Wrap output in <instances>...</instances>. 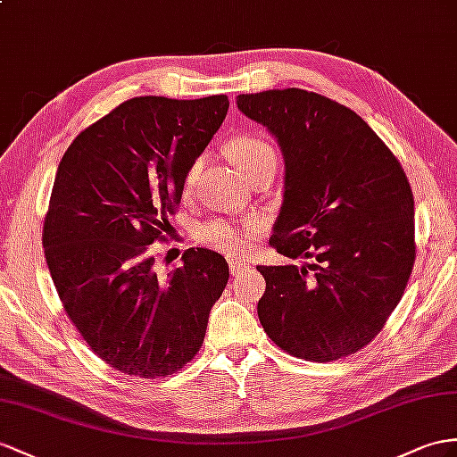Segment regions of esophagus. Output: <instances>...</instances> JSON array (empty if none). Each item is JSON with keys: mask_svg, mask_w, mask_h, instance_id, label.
<instances>
[{"mask_svg": "<svg viewBox=\"0 0 457 457\" xmlns=\"http://www.w3.org/2000/svg\"><path fill=\"white\" fill-rule=\"evenodd\" d=\"M245 268H247V264H245V261H239V259H231L229 261V272L231 276H239Z\"/></svg>", "mask_w": 457, "mask_h": 457, "instance_id": "esophagus-1", "label": "esophagus"}]
</instances>
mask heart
<instances>
[{
    "mask_svg": "<svg viewBox=\"0 0 457 457\" xmlns=\"http://www.w3.org/2000/svg\"><path fill=\"white\" fill-rule=\"evenodd\" d=\"M228 156L245 175H247V178L254 170H259L262 163L276 162V152H274L272 145L266 143L262 137L249 135V133L237 135L229 140ZM201 166H203V160L196 158L189 166V170L185 171V179H183L185 193H189L193 189ZM256 229H259V224H256V221H253V224L245 229H239L237 226H233L231 221L216 218V220L206 221V224L198 228L195 237L198 243H203L208 249H214V251L233 256V254H239L241 251H245V247L249 245L251 233Z\"/></svg>",
    "mask_w": 457,
    "mask_h": 457,
    "instance_id": "1",
    "label": "heart"
}]
</instances>
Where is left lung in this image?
Segmentation results:
<instances>
[{
  "mask_svg": "<svg viewBox=\"0 0 457 457\" xmlns=\"http://www.w3.org/2000/svg\"><path fill=\"white\" fill-rule=\"evenodd\" d=\"M286 158L270 247L303 264L256 266L259 319L286 353L330 362L374 340L415 262L413 191L400 160L361 117L303 88L239 95Z\"/></svg>",
  "mask_w": 457,
  "mask_h": 457,
  "instance_id": "1",
  "label": "left lung"
}]
</instances>
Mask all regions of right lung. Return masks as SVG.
Masks as SVG:
<instances>
[{"label":"right lung","mask_w":457,"mask_h":457,"mask_svg":"<svg viewBox=\"0 0 457 457\" xmlns=\"http://www.w3.org/2000/svg\"><path fill=\"white\" fill-rule=\"evenodd\" d=\"M229 100L131 98L80 131L55 173L42 245L63 311L115 370L163 378L195 359L229 268L187 249L158 272L185 171L226 120Z\"/></svg>","instance_id":"add662e5"}]
</instances>
